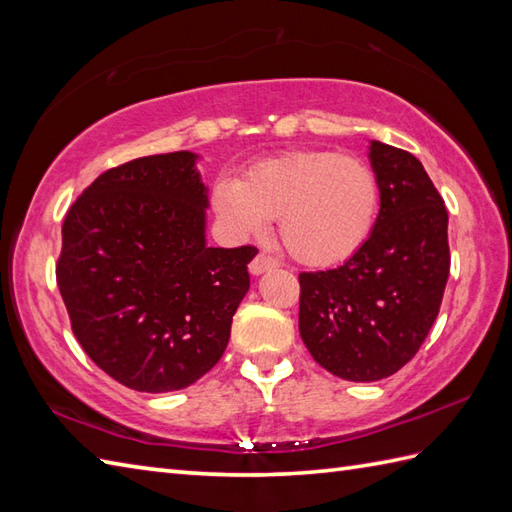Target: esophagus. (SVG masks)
Listing matches in <instances>:
<instances>
[{"label": "esophagus", "mask_w": 512, "mask_h": 512, "mask_svg": "<svg viewBox=\"0 0 512 512\" xmlns=\"http://www.w3.org/2000/svg\"><path fill=\"white\" fill-rule=\"evenodd\" d=\"M248 268H250V273H253V275H262V273H266V270L277 268V259L266 255V253H257Z\"/></svg>", "instance_id": "esophagus-1"}]
</instances>
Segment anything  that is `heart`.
<instances>
[{"instance_id": "obj_1", "label": "heart", "mask_w": 512, "mask_h": 512, "mask_svg": "<svg viewBox=\"0 0 512 512\" xmlns=\"http://www.w3.org/2000/svg\"><path fill=\"white\" fill-rule=\"evenodd\" d=\"M213 209L242 237L279 220L288 253L306 266L352 257L372 231L378 182L367 162L328 149H301L257 162L242 180L220 178Z\"/></svg>"}]
</instances>
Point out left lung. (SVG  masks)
<instances>
[{
  "label": "left lung",
  "mask_w": 512,
  "mask_h": 512,
  "mask_svg": "<svg viewBox=\"0 0 512 512\" xmlns=\"http://www.w3.org/2000/svg\"><path fill=\"white\" fill-rule=\"evenodd\" d=\"M380 213L339 268L299 275V332L323 369L372 383L405 367L427 339L449 279V215L422 162L372 140Z\"/></svg>",
  "instance_id": "obj_1"
}]
</instances>
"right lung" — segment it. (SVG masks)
<instances>
[{
	"instance_id": "add662e5",
	"label": "right lung",
	"mask_w": 512,
	"mask_h": 512,
	"mask_svg": "<svg viewBox=\"0 0 512 512\" xmlns=\"http://www.w3.org/2000/svg\"><path fill=\"white\" fill-rule=\"evenodd\" d=\"M195 154L145 156L101 173L63 220L57 284L92 361L162 394L220 361L250 286L255 246L211 248Z\"/></svg>"
}]
</instances>
